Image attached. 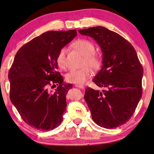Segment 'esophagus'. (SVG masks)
I'll return each mask as SVG.
<instances>
[{
  "label": "esophagus",
  "mask_w": 154,
  "mask_h": 154,
  "mask_svg": "<svg viewBox=\"0 0 154 154\" xmlns=\"http://www.w3.org/2000/svg\"><path fill=\"white\" fill-rule=\"evenodd\" d=\"M75 87H78V88H81V89H85V87L84 86H82V85H75Z\"/></svg>",
  "instance_id": "esophagus-1"
}]
</instances>
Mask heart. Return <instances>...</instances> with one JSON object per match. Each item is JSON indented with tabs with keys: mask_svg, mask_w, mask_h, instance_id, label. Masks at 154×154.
<instances>
[{
	"mask_svg": "<svg viewBox=\"0 0 154 154\" xmlns=\"http://www.w3.org/2000/svg\"><path fill=\"white\" fill-rule=\"evenodd\" d=\"M75 50L85 57L82 66H88L93 69H97L101 65V61L97 56L95 55V46L92 42L87 40H79L73 44ZM66 48H61L59 51L56 57V61L58 66L64 69L66 66ZM92 75V72L87 66L80 69H72L66 75V81L77 85H82L89 79Z\"/></svg>",
	"mask_w": 154,
	"mask_h": 154,
	"instance_id": "obj_1",
	"label": "heart"
}]
</instances>
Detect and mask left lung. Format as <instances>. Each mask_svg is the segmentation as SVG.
<instances>
[{
  "mask_svg": "<svg viewBox=\"0 0 154 154\" xmlns=\"http://www.w3.org/2000/svg\"><path fill=\"white\" fill-rule=\"evenodd\" d=\"M100 46L102 67L93 81L102 91L87 88L85 99L95 123L106 128L125 124L142 96L143 69L135 49L128 40L103 26L79 29Z\"/></svg>",
  "mask_w": 154,
  "mask_h": 154,
  "instance_id": "left-lung-1",
  "label": "left lung"
}]
</instances>
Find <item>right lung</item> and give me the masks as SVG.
I'll use <instances>...</instances> for the list:
<instances>
[{"label":"right lung","mask_w":154,"mask_h":154,"mask_svg":"<svg viewBox=\"0 0 154 154\" xmlns=\"http://www.w3.org/2000/svg\"><path fill=\"white\" fill-rule=\"evenodd\" d=\"M76 34L75 29L46 32L22 46L15 56L8 75L11 101L24 122L38 130H53L63 120L72 85L65 84L57 71L56 57ZM51 84L58 86L55 92L48 90Z\"/></svg>","instance_id":"add662e5"}]
</instances>
